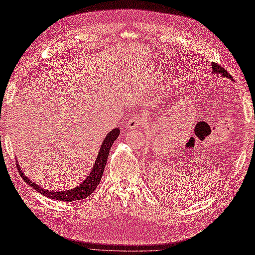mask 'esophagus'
I'll return each instance as SVG.
<instances>
[{"mask_svg": "<svg viewBox=\"0 0 255 255\" xmlns=\"http://www.w3.org/2000/svg\"><path fill=\"white\" fill-rule=\"evenodd\" d=\"M144 123V120H143V117L139 116V115H136L134 116L132 119H129L128 122H127V127L128 129H133V128H138L140 126H142Z\"/></svg>", "mask_w": 255, "mask_h": 255, "instance_id": "34e87169", "label": "esophagus"}]
</instances>
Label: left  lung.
<instances>
[{
    "instance_id": "left-lung-1",
    "label": "left lung",
    "mask_w": 255,
    "mask_h": 255,
    "mask_svg": "<svg viewBox=\"0 0 255 255\" xmlns=\"http://www.w3.org/2000/svg\"><path fill=\"white\" fill-rule=\"evenodd\" d=\"M211 68H212V73H213V74H220V75H222L223 77L233 79L231 75L229 74V72L226 71L225 68H223V66L219 65V64H217V63H212V64H211Z\"/></svg>"
}]
</instances>
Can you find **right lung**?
I'll list each match as a JSON object with an SVG mask.
<instances>
[{
    "label": "right lung",
    "instance_id": "add662e5",
    "mask_svg": "<svg viewBox=\"0 0 255 255\" xmlns=\"http://www.w3.org/2000/svg\"><path fill=\"white\" fill-rule=\"evenodd\" d=\"M119 134H120V129L117 128L111 130V132L106 135L104 140L102 142L100 152L98 153V157H96L95 163L93 165L92 170L90 171V174H89V176L78 185V187L74 189H71L68 191H50L40 187V185L36 184L35 182H32L30 179L25 176V174L22 173V169L20 168L19 164H17L18 173L32 189L37 191L38 193L43 194L46 197L56 199V201H63V202L81 201V199H85L88 196H90L93 193V191L98 188L106 166L109 150H111L114 141L118 138Z\"/></svg>",
    "mask_w": 255,
    "mask_h": 255
}]
</instances>
